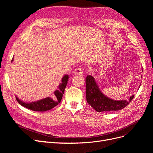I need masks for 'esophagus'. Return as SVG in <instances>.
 <instances>
[{"label": "esophagus", "instance_id": "34e87169", "mask_svg": "<svg viewBox=\"0 0 153 153\" xmlns=\"http://www.w3.org/2000/svg\"><path fill=\"white\" fill-rule=\"evenodd\" d=\"M82 69L81 68L78 67L77 68H76L75 70H74L73 71V73L75 74V75H81V74L82 73Z\"/></svg>", "mask_w": 153, "mask_h": 153}]
</instances>
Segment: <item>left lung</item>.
Returning a JSON list of instances; mask_svg holds the SVG:
<instances>
[{
    "mask_svg": "<svg viewBox=\"0 0 153 153\" xmlns=\"http://www.w3.org/2000/svg\"><path fill=\"white\" fill-rule=\"evenodd\" d=\"M85 84L87 103L98 112L121 110L129 104L134 97V96H131L129 101H116L110 99L100 91L94 78L91 75L86 77Z\"/></svg>",
    "mask_w": 153,
    "mask_h": 153,
    "instance_id": "obj_1",
    "label": "left lung"
}]
</instances>
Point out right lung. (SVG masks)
I'll list each match as a JSON object with an SVG mask.
<instances>
[{"label": "right lung", "mask_w": 153, "mask_h": 153, "mask_svg": "<svg viewBox=\"0 0 153 153\" xmlns=\"http://www.w3.org/2000/svg\"><path fill=\"white\" fill-rule=\"evenodd\" d=\"M13 61V59L11 61ZM68 78L69 77L68 75L63 76L62 82L60 83L58 89L54 92V94L52 97H47V98L45 99L29 103L23 102L22 101H20L18 99L17 97H16V99L18 101V102L22 106L31 110L37 111V112H45L47 110H51L54 108L55 106H57L59 103H61L64 90H65V88L67 85Z\"/></svg>", "instance_id": "right-lung-1"}]
</instances>
